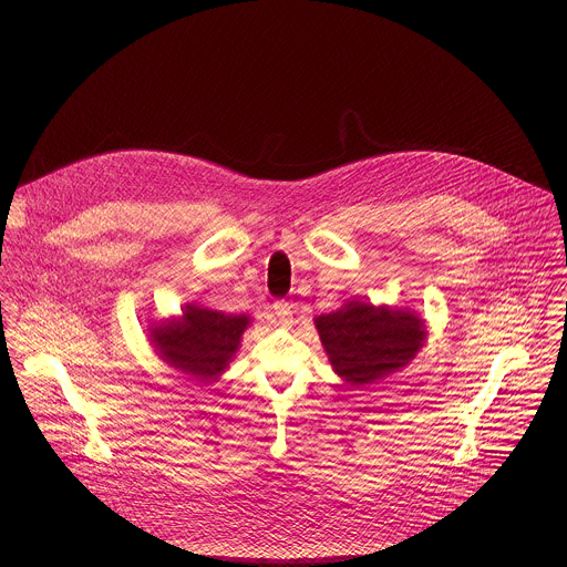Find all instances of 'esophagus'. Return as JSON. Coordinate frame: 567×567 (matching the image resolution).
I'll return each instance as SVG.
<instances>
[{"instance_id":"esophagus-1","label":"esophagus","mask_w":567,"mask_h":567,"mask_svg":"<svg viewBox=\"0 0 567 567\" xmlns=\"http://www.w3.org/2000/svg\"><path fill=\"white\" fill-rule=\"evenodd\" d=\"M275 310V317H277V323L281 327H290L292 324V306L288 301H277L272 306Z\"/></svg>"}]
</instances>
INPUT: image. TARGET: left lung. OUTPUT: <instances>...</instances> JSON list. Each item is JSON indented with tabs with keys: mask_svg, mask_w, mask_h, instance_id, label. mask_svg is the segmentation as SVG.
I'll return each instance as SVG.
<instances>
[{
	"mask_svg": "<svg viewBox=\"0 0 567 567\" xmlns=\"http://www.w3.org/2000/svg\"><path fill=\"white\" fill-rule=\"evenodd\" d=\"M333 371L351 386L404 369L425 342V323L410 310L351 301L315 319Z\"/></svg>",
	"mask_w": 567,
	"mask_h": 567,
	"instance_id": "1",
	"label": "left lung"
}]
</instances>
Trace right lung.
<instances>
[{
    "label": "right lung",
    "mask_w": 567,
    "mask_h": 567,
    "mask_svg": "<svg viewBox=\"0 0 567 567\" xmlns=\"http://www.w3.org/2000/svg\"><path fill=\"white\" fill-rule=\"evenodd\" d=\"M246 315H225L187 303L181 319L151 327V340L163 360L203 382H214L240 349Z\"/></svg>",
    "instance_id": "add662e5"
}]
</instances>
